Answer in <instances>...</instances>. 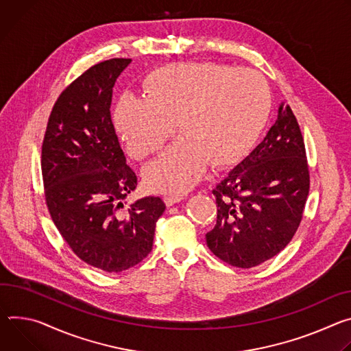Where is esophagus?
<instances>
[{"mask_svg": "<svg viewBox=\"0 0 351 351\" xmlns=\"http://www.w3.org/2000/svg\"><path fill=\"white\" fill-rule=\"evenodd\" d=\"M182 199H184V195H178V193H177V195H174V193H173V195H166V197H165V202H166L167 206H171V205H174V204H178V202H181Z\"/></svg>", "mask_w": 351, "mask_h": 351, "instance_id": "34e87169", "label": "esophagus"}]
</instances>
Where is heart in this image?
Returning <instances> with one entry per match:
<instances>
[{
  "instance_id": "obj_1",
  "label": "heart",
  "mask_w": 351,
  "mask_h": 351,
  "mask_svg": "<svg viewBox=\"0 0 351 351\" xmlns=\"http://www.w3.org/2000/svg\"><path fill=\"white\" fill-rule=\"evenodd\" d=\"M145 95L125 93L114 123L127 150L143 159L177 128L181 135L143 169L146 185L182 192L195 184L208 162L227 166L255 142L270 107L263 76L215 62L160 66L143 80Z\"/></svg>"
}]
</instances>
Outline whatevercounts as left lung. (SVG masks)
I'll use <instances>...</instances> for the list:
<instances>
[{"label":"left lung","instance_id":"1","mask_svg":"<svg viewBox=\"0 0 351 351\" xmlns=\"http://www.w3.org/2000/svg\"><path fill=\"white\" fill-rule=\"evenodd\" d=\"M309 192L305 145L289 104L265 139L213 189L216 226L209 250L223 262L250 269L274 258L294 237Z\"/></svg>","mask_w":351,"mask_h":351}]
</instances>
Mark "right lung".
Returning <instances> with one entry per match:
<instances>
[{
  "instance_id": "add662e5",
  "label": "right lung",
  "mask_w": 351,
  "mask_h": 351,
  "mask_svg": "<svg viewBox=\"0 0 351 351\" xmlns=\"http://www.w3.org/2000/svg\"><path fill=\"white\" fill-rule=\"evenodd\" d=\"M131 58L85 71L58 96L42 145L50 216L73 254L119 274L143 261L166 205L159 197L123 204L138 184L111 120L112 88Z\"/></svg>"
}]
</instances>
